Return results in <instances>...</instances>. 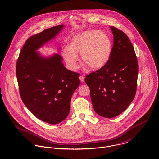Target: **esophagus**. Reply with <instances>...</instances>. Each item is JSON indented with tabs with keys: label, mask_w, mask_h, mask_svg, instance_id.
<instances>
[{
	"label": "esophagus",
	"mask_w": 159,
	"mask_h": 159,
	"mask_svg": "<svg viewBox=\"0 0 159 159\" xmlns=\"http://www.w3.org/2000/svg\"><path fill=\"white\" fill-rule=\"evenodd\" d=\"M80 81H81V82H82V83H83V82H84V76H80Z\"/></svg>",
	"instance_id": "esophagus-1"
}]
</instances>
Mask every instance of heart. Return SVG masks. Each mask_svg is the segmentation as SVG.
I'll return each instance as SVG.
<instances>
[{
  "label": "heart",
  "mask_w": 159,
  "mask_h": 159,
  "mask_svg": "<svg viewBox=\"0 0 159 159\" xmlns=\"http://www.w3.org/2000/svg\"><path fill=\"white\" fill-rule=\"evenodd\" d=\"M112 44L109 36L102 31L87 30L74 36L68 48L62 51L68 66L72 70L77 68L78 57L89 70H99L104 67L111 57Z\"/></svg>",
  "instance_id": "1"
}]
</instances>
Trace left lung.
Returning a JSON list of instances; mask_svg holds the SVG:
<instances>
[{
    "label": "left lung",
    "mask_w": 159,
    "mask_h": 159,
    "mask_svg": "<svg viewBox=\"0 0 159 159\" xmlns=\"http://www.w3.org/2000/svg\"><path fill=\"white\" fill-rule=\"evenodd\" d=\"M113 44L106 66L87 75L95 111L104 118H113L124 111L134 99L138 73V60L126 34L111 26Z\"/></svg>",
    "instance_id": "obj_1"
}]
</instances>
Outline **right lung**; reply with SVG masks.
I'll list each match as a JSON object with an SVG mask.
<instances>
[{
	"instance_id": "1",
	"label": "right lung",
	"mask_w": 159,
	"mask_h": 159,
	"mask_svg": "<svg viewBox=\"0 0 159 159\" xmlns=\"http://www.w3.org/2000/svg\"><path fill=\"white\" fill-rule=\"evenodd\" d=\"M63 28L58 25L30 37L16 65V78L24 104L38 118L49 124L64 120L71 96L80 84V74L67 70L58 54L44 57L36 52Z\"/></svg>"
}]
</instances>
